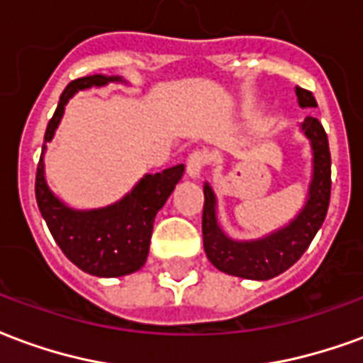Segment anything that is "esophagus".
Listing matches in <instances>:
<instances>
[{
  "label": "esophagus",
  "instance_id": "esophagus-1",
  "mask_svg": "<svg viewBox=\"0 0 363 363\" xmlns=\"http://www.w3.org/2000/svg\"><path fill=\"white\" fill-rule=\"evenodd\" d=\"M208 163H210L208 151L194 150L189 157H186V173H189V177H192V179H196V177H200L202 169H204Z\"/></svg>",
  "mask_w": 363,
  "mask_h": 363
}]
</instances>
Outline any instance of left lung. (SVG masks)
Wrapping results in <instances>:
<instances>
[{"mask_svg": "<svg viewBox=\"0 0 363 363\" xmlns=\"http://www.w3.org/2000/svg\"><path fill=\"white\" fill-rule=\"evenodd\" d=\"M301 106H317L311 91L296 87ZM305 135L313 145V182L309 186V200L288 228L278 233L249 243H237L221 233L216 221V198L212 189L204 186L202 208V239L206 257L221 272L233 274L249 280H270L289 267H294L311 245L313 237L327 218L330 202V151L325 128L319 120L307 116L301 124Z\"/></svg>", "mask_w": 363, "mask_h": 363, "instance_id": "obj_1", "label": "left lung"}]
</instances>
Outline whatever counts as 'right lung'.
<instances>
[{
	"label": "right lung",
	"instance_id": "right-lung-1",
	"mask_svg": "<svg viewBox=\"0 0 363 363\" xmlns=\"http://www.w3.org/2000/svg\"><path fill=\"white\" fill-rule=\"evenodd\" d=\"M118 77L85 75L67 85L60 96L58 108L46 126L44 142H50L64 114V106L79 89L104 85ZM44 155V145H43ZM43 155L36 167L35 194L38 210L50 229L54 241L67 259L101 278L124 276L145 264L150 252L151 231L155 213L171 196L174 184L181 181L184 167L174 165L155 174H145L135 189L116 204L91 212H77L62 204L44 181Z\"/></svg>",
	"mask_w": 363,
	"mask_h": 363
}]
</instances>
